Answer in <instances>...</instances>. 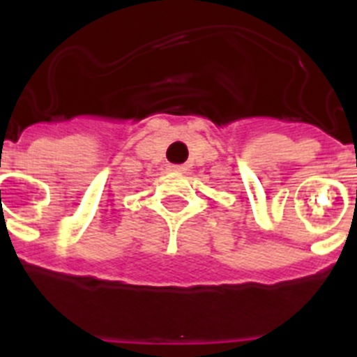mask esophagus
Returning <instances> with one entry per match:
<instances>
[{
	"label": "esophagus",
	"instance_id": "obj_1",
	"mask_svg": "<svg viewBox=\"0 0 357 357\" xmlns=\"http://www.w3.org/2000/svg\"><path fill=\"white\" fill-rule=\"evenodd\" d=\"M169 172H184V166H178V164H172V166H168Z\"/></svg>",
	"mask_w": 357,
	"mask_h": 357
}]
</instances>
